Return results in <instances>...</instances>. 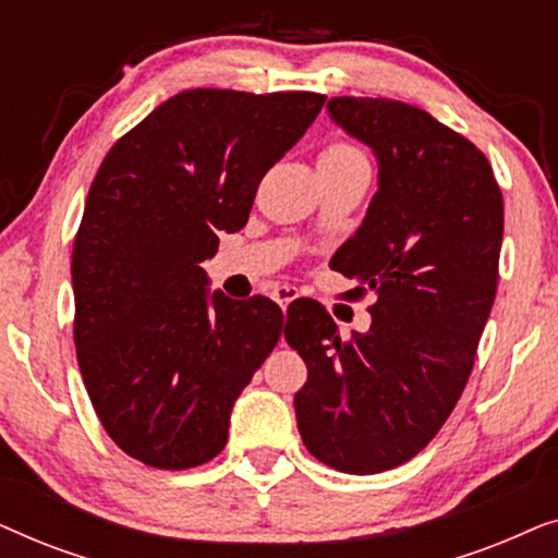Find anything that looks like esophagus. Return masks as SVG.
<instances>
[{"label": "esophagus", "mask_w": 558, "mask_h": 558, "mask_svg": "<svg viewBox=\"0 0 558 558\" xmlns=\"http://www.w3.org/2000/svg\"><path fill=\"white\" fill-rule=\"evenodd\" d=\"M296 296H300V292H296V289L289 287V284H277V287L271 289V300L277 302L281 310H287L289 304L296 300Z\"/></svg>", "instance_id": "esophagus-1"}]
</instances>
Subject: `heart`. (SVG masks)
Instances as JSON below:
<instances>
[{"instance_id":"obj_1","label":"heart","mask_w":558,"mask_h":558,"mask_svg":"<svg viewBox=\"0 0 558 558\" xmlns=\"http://www.w3.org/2000/svg\"><path fill=\"white\" fill-rule=\"evenodd\" d=\"M365 165L363 151L348 142H330L325 144L317 155V170H342V167Z\"/></svg>"}]
</instances>
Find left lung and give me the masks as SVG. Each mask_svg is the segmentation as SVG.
<instances>
[{
  "label": "left lung",
  "instance_id": "left-lung-1",
  "mask_svg": "<svg viewBox=\"0 0 558 558\" xmlns=\"http://www.w3.org/2000/svg\"><path fill=\"white\" fill-rule=\"evenodd\" d=\"M327 113L378 162V193L330 262L376 304L350 340L304 304L284 338L307 363L294 393L304 447L376 475L422 452L464 391L498 287L502 193L483 151L424 109L338 96Z\"/></svg>",
  "mask_w": 558,
  "mask_h": 558
}]
</instances>
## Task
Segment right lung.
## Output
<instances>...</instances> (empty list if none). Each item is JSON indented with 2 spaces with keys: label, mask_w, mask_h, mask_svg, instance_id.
<instances>
[{
  "label": "right lung",
  "mask_w": 558,
  "mask_h": 558,
  "mask_svg": "<svg viewBox=\"0 0 558 558\" xmlns=\"http://www.w3.org/2000/svg\"><path fill=\"white\" fill-rule=\"evenodd\" d=\"M323 94L182 90L109 149L73 243L75 353L104 429L157 470L208 462L281 338L266 296L210 292L205 258L246 226L258 182Z\"/></svg>",
  "instance_id": "obj_1"
}]
</instances>
